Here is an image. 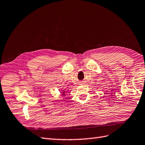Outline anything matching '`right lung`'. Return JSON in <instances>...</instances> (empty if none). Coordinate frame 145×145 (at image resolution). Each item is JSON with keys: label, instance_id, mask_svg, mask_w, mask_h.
<instances>
[{"label": "right lung", "instance_id": "obj_1", "mask_svg": "<svg viewBox=\"0 0 145 145\" xmlns=\"http://www.w3.org/2000/svg\"><path fill=\"white\" fill-rule=\"evenodd\" d=\"M61 95H63V97H65V95H66V91H65V90H62V91H61Z\"/></svg>", "mask_w": 145, "mask_h": 145}]
</instances>
